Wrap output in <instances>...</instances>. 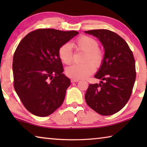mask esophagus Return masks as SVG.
I'll use <instances>...</instances> for the list:
<instances>
[{
	"label": "esophagus",
	"instance_id": "1",
	"mask_svg": "<svg viewBox=\"0 0 147 147\" xmlns=\"http://www.w3.org/2000/svg\"><path fill=\"white\" fill-rule=\"evenodd\" d=\"M71 82H78L80 81V80H79V79H74V78H72V79L71 80Z\"/></svg>",
	"mask_w": 147,
	"mask_h": 147
}]
</instances>
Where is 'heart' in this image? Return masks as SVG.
Listing matches in <instances>:
<instances>
[{
  "mask_svg": "<svg viewBox=\"0 0 147 147\" xmlns=\"http://www.w3.org/2000/svg\"><path fill=\"white\" fill-rule=\"evenodd\" d=\"M76 49L86 52L84 61L82 64H73L65 70L67 75L74 79L86 78L94 73L96 67L102 63L104 53L98 48V41L91 37L82 36L73 43ZM58 55L61 61L65 64H69L73 61V53L70 43H65L58 51ZM92 61L91 62L90 61Z\"/></svg>",
  "mask_w": 147,
  "mask_h": 147,
  "instance_id": "1",
  "label": "heart"
}]
</instances>
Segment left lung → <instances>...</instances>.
<instances>
[{"instance_id":"left-lung-1","label":"left lung","mask_w":147,"mask_h":147,"mask_svg":"<svg viewBox=\"0 0 147 147\" xmlns=\"http://www.w3.org/2000/svg\"><path fill=\"white\" fill-rule=\"evenodd\" d=\"M85 33L98 38L104 49V59L94 78L100 84H89L85 94L88 105L102 115H111L124 108L135 83L136 63L127 43L115 32L106 29Z\"/></svg>"}]
</instances>
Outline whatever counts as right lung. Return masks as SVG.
I'll return each mask as SVG.
<instances>
[{"label":"right lung","instance_id":"add662e5","mask_svg":"<svg viewBox=\"0 0 147 147\" xmlns=\"http://www.w3.org/2000/svg\"><path fill=\"white\" fill-rule=\"evenodd\" d=\"M78 34L38 29L27 34L17 46L12 65L13 86L24 106L34 115L48 116L63 102L71 81L62 73L58 51Z\"/></svg>","mask_w":147,"mask_h":147}]
</instances>
